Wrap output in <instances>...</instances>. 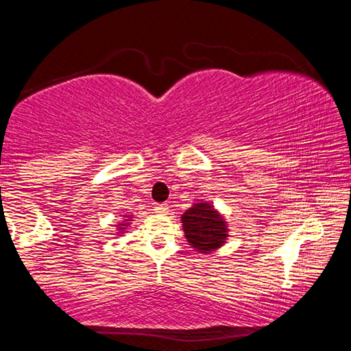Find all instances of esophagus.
<instances>
[{
  "mask_svg": "<svg viewBox=\"0 0 351 351\" xmlns=\"http://www.w3.org/2000/svg\"><path fill=\"white\" fill-rule=\"evenodd\" d=\"M154 210H156L158 213H165L169 210V204L167 203H158L154 204Z\"/></svg>",
  "mask_w": 351,
  "mask_h": 351,
  "instance_id": "obj_1",
  "label": "esophagus"
}]
</instances>
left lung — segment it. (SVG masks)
<instances>
[{"mask_svg":"<svg viewBox=\"0 0 351 351\" xmlns=\"http://www.w3.org/2000/svg\"><path fill=\"white\" fill-rule=\"evenodd\" d=\"M187 241L199 252H209L223 245L228 237L224 219L210 204L198 203L182 215Z\"/></svg>","mask_w":351,"mask_h":351,"instance_id":"8db88e82","label":"left lung"}]
</instances>
